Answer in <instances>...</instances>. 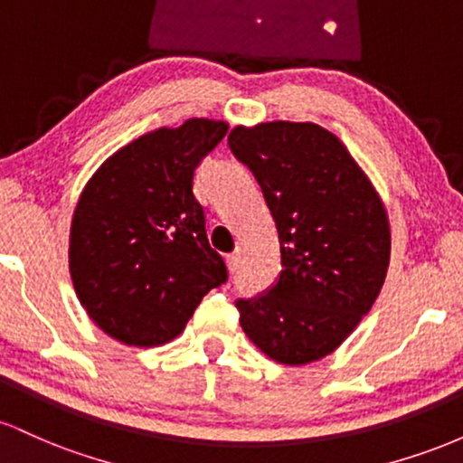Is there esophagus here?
Wrapping results in <instances>:
<instances>
[{"label":"esophagus","mask_w":463,"mask_h":463,"mask_svg":"<svg viewBox=\"0 0 463 463\" xmlns=\"http://www.w3.org/2000/svg\"><path fill=\"white\" fill-rule=\"evenodd\" d=\"M239 263H241V250H235V252H231L226 257V265H228V269H231V272H235V269L239 268Z\"/></svg>","instance_id":"34e87169"}]
</instances>
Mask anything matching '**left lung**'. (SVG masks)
Returning <instances> with one entry per match:
<instances>
[{"label":"left lung","mask_w":463,"mask_h":463,"mask_svg":"<svg viewBox=\"0 0 463 463\" xmlns=\"http://www.w3.org/2000/svg\"><path fill=\"white\" fill-rule=\"evenodd\" d=\"M228 146L257 178L280 243L276 283L235 300L243 333L279 364L326 357L383 287V204L344 143L316 124L239 126Z\"/></svg>","instance_id":"1"}]
</instances>
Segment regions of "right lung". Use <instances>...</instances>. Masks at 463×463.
I'll return each instance as SVG.
<instances>
[{
  "label": "right lung",
  "instance_id": "obj_1",
  "mask_svg": "<svg viewBox=\"0 0 463 463\" xmlns=\"http://www.w3.org/2000/svg\"><path fill=\"white\" fill-rule=\"evenodd\" d=\"M228 124L189 119L115 152L80 195L69 269L89 317L128 346H158L183 333L195 307L224 285L209 246L195 169Z\"/></svg>",
  "mask_w": 463,
  "mask_h": 463
}]
</instances>
